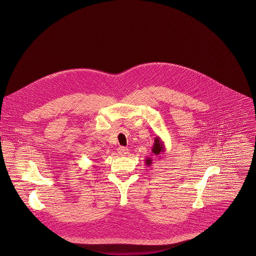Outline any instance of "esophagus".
<instances>
[{"mask_svg": "<svg viewBox=\"0 0 256 256\" xmlns=\"http://www.w3.org/2000/svg\"><path fill=\"white\" fill-rule=\"evenodd\" d=\"M117 152H118L119 156H126V154L129 152V150H128L127 148H125V146H119L118 150H117Z\"/></svg>", "mask_w": 256, "mask_h": 256, "instance_id": "obj_1", "label": "esophagus"}]
</instances>
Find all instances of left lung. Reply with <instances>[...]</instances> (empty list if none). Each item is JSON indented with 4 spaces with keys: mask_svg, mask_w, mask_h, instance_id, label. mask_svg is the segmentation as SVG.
<instances>
[{
    "mask_svg": "<svg viewBox=\"0 0 256 256\" xmlns=\"http://www.w3.org/2000/svg\"><path fill=\"white\" fill-rule=\"evenodd\" d=\"M164 142L160 140V137H156L154 138V145H152V152L154 156H160V152H164ZM152 160L150 158H146V164L150 166L152 164Z\"/></svg>",
    "mask_w": 256,
    "mask_h": 256,
    "instance_id": "1",
    "label": "left lung"
}]
</instances>
